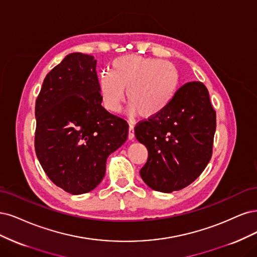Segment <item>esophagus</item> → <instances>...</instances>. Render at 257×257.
Returning <instances> with one entry per match:
<instances>
[{
    "label": "esophagus",
    "instance_id": "obj_1",
    "mask_svg": "<svg viewBox=\"0 0 257 257\" xmlns=\"http://www.w3.org/2000/svg\"><path fill=\"white\" fill-rule=\"evenodd\" d=\"M128 139L134 140L135 139V127L132 123H129V132H128Z\"/></svg>",
    "mask_w": 257,
    "mask_h": 257
}]
</instances>
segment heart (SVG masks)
Masks as SVG:
<instances>
[{"label": "heart", "mask_w": 257, "mask_h": 257, "mask_svg": "<svg viewBox=\"0 0 257 257\" xmlns=\"http://www.w3.org/2000/svg\"><path fill=\"white\" fill-rule=\"evenodd\" d=\"M179 76L172 63L140 55L119 56L111 63V72L99 76V94L104 109L115 113L127 90L129 111L143 118L159 115L173 100Z\"/></svg>", "instance_id": "heart-1"}]
</instances>
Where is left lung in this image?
<instances>
[{
    "mask_svg": "<svg viewBox=\"0 0 257 257\" xmlns=\"http://www.w3.org/2000/svg\"><path fill=\"white\" fill-rule=\"evenodd\" d=\"M216 111L201 82L181 86L173 100L155 117L135 128L148 159L140 175L153 190L178 191L201 175L212 155Z\"/></svg>",
    "mask_w": 257,
    "mask_h": 257,
    "instance_id": "8db88e82",
    "label": "left lung"
}]
</instances>
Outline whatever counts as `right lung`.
Returning a JSON list of instances; mask_svg holds the SVG:
<instances>
[{
    "instance_id": "add662e5",
    "label": "right lung",
    "mask_w": 257,
    "mask_h": 257,
    "mask_svg": "<svg viewBox=\"0 0 257 257\" xmlns=\"http://www.w3.org/2000/svg\"><path fill=\"white\" fill-rule=\"evenodd\" d=\"M96 65L92 55L68 54L36 99L37 158L52 183L74 195L101 183L107 157L128 138L127 121L101 105Z\"/></svg>"
}]
</instances>
